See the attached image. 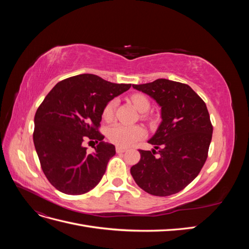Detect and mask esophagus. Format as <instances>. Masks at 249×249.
<instances>
[{"mask_svg":"<svg viewBox=\"0 0 249 249\" xmlns=\"http://www.w3.org/2000/svg\"><path fill=\"white\" fill-rule=\"evenodd\" d=\"M125 150H126V148H124V147H122V146H116V153H117V154L124 153Z\"/></svg>","mask_w":249,"mask_h":249,"instance_id":"obj_1","label":"esophagus"}]
</instances>
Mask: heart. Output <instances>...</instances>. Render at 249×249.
<instances>
[{"label":"heart","mask_w":249,"mask_h":249,"mask_svg":"<svg viewBox=\"0 0 249 249\" xmlns=\"http://www.w3.org/2000/svg\"><path fill=\"white\" fill-rule=\"evenodd\" d=\"M131 101L135 108L139 112L144 113L149 109V101L143 94H133ZM116 107V100L110 101L103 110V118L105 120H111L114 116ZM144 136V131L139 125H129L124 124H115L109 127L108 138L109 140L118 146L126 147L132 145L140 138Z\"/></svg>","instance_id":"obj_1"}]
</instances>
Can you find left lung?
Returning a JSON list of instances; mask_svg holds the SVG:
<instances>
[{
  "label": "left lung",
  "mask_w": 249,
  "mask_h": 249,
  "mask_svg": "<svg viewBox=\"0 0 249 249\" xmlns=\"http://www.w3.org/2000/svg\"><path fill=\"white\" fill-rule=\"evenodd\" d=\"M133 88L159 105L162 122L147 141L155 149H139L140 161L132 166L131 175L149 194H176L198 176L207 160L213 126L206 104L189 85L167 79Z\"/></svg>",
  "instance_id": "8db88e82"
}]
</instances>
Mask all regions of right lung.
Masks as SVG:
<instances>
[{
	"mask_svg": "<svg viewBox=\"0 0 249 249\" xmlns=\"http://www.w3.org/2000/svg\"><path fill=\"white\" fill-rule=\"evenodd\" d=\"M92 73L57 83L36 111L33 141L49 182L65 194H84L100 183L115 146L99 132L105 106L129 90ZM86 137L98 143L88 154L81 145Z\"/></svg>",
	"mask_w": 249,
	"mask_h": 249,
	"instance_id": "right-lung-1",
	"label": "right lung"
}]
</instances>
